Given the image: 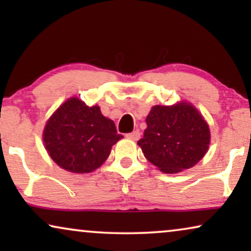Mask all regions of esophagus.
<instances>
[{
    "instance_id": "obj_1",
    "label": "esophagus",
    "mask_w": 251,
    "mask_h": 251,
    "mask_svg": "<svg viewBox=\"0 0 251 251\" xmlns=\"http://www.w3.org/2000/svg\"><path fill=\"white\" fill-rule=\"evenodd\" d=\"M126 137H128L129 139H131V140H138L139 138H140V132L138 131V130H135V131H132V132H130V133H126Z\"/></svg>"
}]
</instances>
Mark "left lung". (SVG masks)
<instances>
[{
  "label": "left lung",
  "mask_w": 251,
  "mask_h": 251,
  "mask_svg": "<svg viewBox=\"0 0 251 251\" xmlns=\"http://www.w3.org/2000/svg\"><path fill=\"white\" fill-rule=\"evenodd\" d=\"M138 142L144 155L162 173L176 174L197 164L208 151L209 126L188 102L154 106Z\"/></svg>",
  "instance_id": "left-lung-1"
}]
</instances>
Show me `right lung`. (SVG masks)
Returning a JSON list of instances; mask_svg holds the SVG:
<instances>
[{
    "mask_svg": "<svg viewBox=\"0 0 251 251\" xmlns=\"http://www.w3.org/2000/svg\"><path fill=\"white\" fill-rule=\"evenodd\" d=\"M123 138L115 123L77 98L65 101L47 122L46 149L54 162L74 174L91 173L101 166L112 146Z\"/></svg>",
    "mask_w": 251,
    "mask_h": 251,
    "instance_id": "add662e5",
    "label": "right lung"
}]
</instances>
